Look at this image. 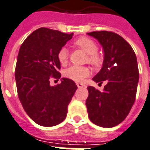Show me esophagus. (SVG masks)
<instances>
[{"mask_svg": "<svg viewBox=\"0 0 150 150\" xmlns=\"http://www.w3.org/2000/svg\"><path fill=\"white\" fill-rule=\"evenodd\" d=\"M77 87H78V88H82V87L85 86V85H84V84L80 83V82H77Z\"/></svg>", "mask_w": 150, "mask_h": 150, "instance_id": "esophagus-1", "label": "esophagus"}]
</instances>
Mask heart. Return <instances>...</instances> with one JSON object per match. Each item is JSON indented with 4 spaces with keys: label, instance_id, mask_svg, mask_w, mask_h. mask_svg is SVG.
Returning <instances> with one entry per match:
<instances>
[{
    "label": "heart",
    "instance_id": "heart-1",
    "mask_svg": "<svg viewBox=\"0 0 150 150\" xmlns=\"http://www.w3.org/2000/svg\"><path fill=\"white\" fill-rule=\"evenodd\" d=\"M75 44L83 50L88 55V62L93 65H99L102 63V58L97 54L98 46L94 40L87 37H81L75 41ZM58 60L62 64H65L69 59V51L66 47H62L57 55ZM90 71L86 67L72 65L64 71V76L75 81H82L90 75Z\"/></svg>",
    "mask_w": 150,
    "mask_h": 150
}]
</instances>
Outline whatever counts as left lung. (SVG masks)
Returning <instances> with one entry per match:
<instances>
[{"mask_svg":"<svg viewBox=\"0 0 150 150\" xmlns=\"http://www.w3.org/2000/svg\"><path fill=\"white\" fill-rule=\"evenodd\" d=\"M87 35L97 39L104 52L103 67L93 81H107L103 91L87 87V112L94 124L112 128L127 117L134 103L139 81L137 56L130 44L115 33L102 30Z\"/></svg>","mask_w":150,"mask_h":150,"instance_id":"left-lung-1","label":"left lung"}]
</instances>
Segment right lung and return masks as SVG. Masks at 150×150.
<instances>
[{
	"label": "right lung",
	"mask_w": 150,
	"mask_h": 150,
	"mask_svg": "<svg viewBox=\"0 0 150 150\" xmlns=\"http://www.w3.org/2000/svg\"><path fill=\"white\" fill-rule=\"evenodd\" d=\"M73 35L42 27L31 33L19 49L15 69L19 100L28 116L43 127L64 120L77 89L73 80L64 77L60 84L50 85V78L61 77L57 55Z\"/></svg>",
	"instance_id": "add662e5"
}]
</instances>
